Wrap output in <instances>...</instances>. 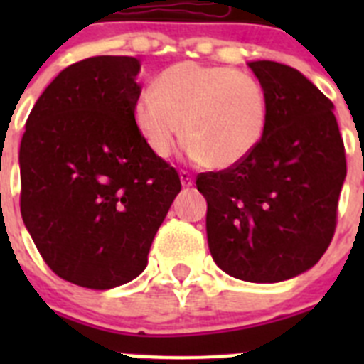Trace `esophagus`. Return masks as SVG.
I'll list each match as a JSON object with an SVG mask.
<instances>
[{
	"instance_id": "obj_1",
	"label": "esophagus",
	"mask_w": 364,
	"mask_h": 364,
	"mask_svg": "<svg viewBox=\"0 0 364 364\" xmlns=\"http://www.w3.org/2000/svg\"><path fill=\"white\" fill-rule=\"evenodd\" d=\"M180 182H182V186H184V188H191V186L195 184L193 175L188 171H180Z\"/></svg>"
}]
</instances>
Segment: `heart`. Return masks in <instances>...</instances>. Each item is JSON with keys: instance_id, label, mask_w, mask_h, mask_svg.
Returning a JSON list of instances; mask_svg holds the SVG:
<instances>
[{"instance_id": "obj_1", "label": "heart", "mask_w": 364, "mask_h": 364, "mask_svg": "<svg viewBox=\"0 0 364 364\" xmlns=\"http://www.w3.org/2000/svg\"><path fill=\"white\" fill-rule=\"evenodd\" d=\"M264 87L230 65L182 62L159 74L133 104V120L151 153L166 159L182 138L191 159L213 169L246 160L264 138Z\"/></svg>"}]
</instances>
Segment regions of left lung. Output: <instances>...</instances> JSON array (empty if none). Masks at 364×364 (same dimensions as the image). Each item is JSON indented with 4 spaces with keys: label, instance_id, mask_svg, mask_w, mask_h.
I'll use <instances>...</instances> for the list:
<instances>
[{
    "label": "left lung",
    "instance_id": "1",
    "mask_svg": "<svg viewBox=\"0 0 364 364\" xmlns=\"http://www.w3.org/2000/svg\"><path fill=\"white\" fill-rule=\"evenodd\" d=\"M268 96L262 142L246 160L200 173L205 231L220 269L247 282H281L319 262L337 224L346 176L333 104L297 69L247 63Z\"/></svg>",
    "mask_w": 364,
    "mask_h": 364
}]
</instances>
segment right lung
<instances>
[{
    "mask_svg": "<svg viewBox=\"0 0 364 364\" xmlns=\"http://www.w3.org/2000/svg\"><path fill=\"white\" fill-rule=\"evenodd\" d=\"M140 62L73 63L32 107L19 146L25 228L58 277L109 290L147 266L180 193L175 167L151 153L133 120Z\"/></svg>",
    "mask_w": 364,
    "mask_h": 364,
    "instance_id": "right-lung-1",
    "label": "right lung"
}]
</instances>
